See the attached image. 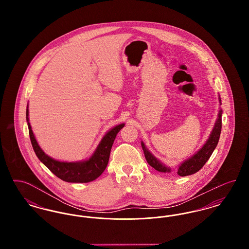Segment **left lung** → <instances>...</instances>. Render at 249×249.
I'll return each mask as SVG.
<instances>
[{"instance_id":"8db88e82","label":"left lung","mask_w":249,"mask_h":249,"mask_svg":"<svg viewBox=\"0 0 249 249\" xmlns=\"http://www.w3.org/2000/svg\"><path fill=\"white\" fill-rule=\"evenodd\" d=\"M219 101H220V98H219ZM221 115H222V111L220 110L219 114H218V119L214 124V127H213V130H212L207 142L204 143V145L196 154L192 156L190 159L187 160L186 161H184L181 165L179 166L178 174L180 177H187V176H190L192 174L197 173L199 170H201L203 165L205 164V162L209 160V158L211 157V155L213 153L215 146L217 145L218 140H219V136H220V132H221ZM141 144H142L145 160L149 165L153 167L159 172H163V173L171 172L170 168L163 165L146 149L143 142H142Z\"/></svg>"}]
</instances>
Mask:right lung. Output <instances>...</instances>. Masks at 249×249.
I'll list each match as a JSON object with an SVG mask.
<instances>
[{
	"instance_id": "obj_1",
	"label": "right lung",
	"mask_w": 249,
	"mask_h": 249,
	"mask_svg": "<svg viewBox=\"0 0 249 249\" xmlns=\"http://www.w3.org/2000/svg\"><path fill=\"white\" fill-rule=\"evenodd\" d=\"M28 116L29 110L27 108L26 119L28 121L29 134L36 156L57 178L71 183H88L93 181L104 173L108 164L113 142L119 130L124 127V124H120L109 130L99 143L94 154L88 160L79 162H62L48 157L38 145L31 124L29 123Z\"/></svg>"
}]
</instances>
